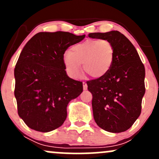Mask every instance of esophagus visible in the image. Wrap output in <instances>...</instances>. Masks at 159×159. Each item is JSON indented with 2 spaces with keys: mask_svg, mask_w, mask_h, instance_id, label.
<instances>
[{
  "mask_svg": "<svg viewBox=\"0 0 159 159\" xmlns=\"http://www.w3.org/2000/svg\"><path fill=\"white\" fill-rule=\"evenodd\" d=\"M83 88H84V90H87V84L85 83V82H84V83H83Z\"/></svg>",
  "mask_w": 159,
  "mask_h": 159,
  "instance_id": "esophagus-1",
  "label": "esophagus"
}]
</instances>
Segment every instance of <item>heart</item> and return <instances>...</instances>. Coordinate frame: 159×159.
I'll list each match as a JSON object with an SVG mask.
<instances>
[{"mask_svg": "<svg viewBox=\"0 0 159 159\" xmlns=\"http://www.w3.org/2000/svg\"><path fill=\"white\" fill-rule=\"evenodd\" d=\"M114 57V48L107 39H90L75 45L63 54V62L66 72L70 77L77 78L84 71L98 78L105 76L110 71Z\"/></svg>", "mask_w": 159, "mask_h": 159, "instance_id": "b5f03b06", "label": "heart"}]
</instances>
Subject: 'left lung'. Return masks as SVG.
<instances>
[{
	"label": "left lung",
	"instance_id": "1",
	"mask_svg": "<svg viewBox=\"0 0 159 159\" xmlns=\"http://www.w3.org/2000/svg\"><path fill=\"white\" fill-rule=\"evenodd\" d=\"M88 36L108 40L114 48L110 71L103 77L87 82L93 95L94 120L107 132H125L141 113L145 93L144 66L132 43L117 30L91 33Z\"/></svg>",
	"mask_w": 159,
	"mask_h": 159
}]
</instances>
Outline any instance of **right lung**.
Here are the masks:
<instances>
[{"mask_svg": "<svg viewBox=\"0 0 159 159\" xmlns=\"http://www.w3.org/2000/svg\"><path fill=\"white\" fill-rule=\"evenodd\" d=\"M69 32H40L25 45L16 63L18 114L30 129L48 132L63 125L69 102L83 91L81 81L67 75L63 57L84 39Z\"/></svg>", "mask_w": 159, "mask_h": 159, "instance_id": "obj_1", "label": "right lung"}]
</instances>
